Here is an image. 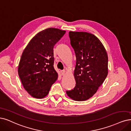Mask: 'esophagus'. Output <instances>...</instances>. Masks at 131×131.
I'll use <instances>...</instances> for the list:
<instances>
[{"instance_id": "esophagus-1", "label": "esophagus", "mask_w": 131, "mask_h": 131, "mask_svg": "<svg viewBox=\"0 0 131 131\" xmlns=\"http://www.w3.org/2000/svg\"><path fill=\"white\" fill-rule=\"evenodd\" d=\"M61 75H64L66 73V71L65 70H63V71H61Z\"/></svg>"}]
</instances>
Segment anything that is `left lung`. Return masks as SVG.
Returning <instances> with one entry per match:
<instances>
[{"instance_id":"left-lung-1","label":"left lung","mask_w":131,"mask_h":131,"mask_svg":"<svg viewBox=\"0 0 131 131\" xmlns=\"http://www.w3.org/2000/svg\"><path fill=\"white\" fill-rule=\"evenodd\" d=\"M69 37L76 56V84L66 93L73 100L85 101L93 96L108 74L107 53L102 42L92 34L70 31Z\"/></svg>"}]
</instances>
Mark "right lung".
<instances>
[{
  "instance_id": "1",
  "label": "right lung",
  "mask_w": 131,
  "mask_h": 131,
  "mask_svg": "<svg viewBox=\"0 0 131 131\" xmlns=\"http://www.w3.org/2000/svg\"><path fill=\"white\" fill-rule=\"evenodd\" d=\"M65 32L46 28L33 37L23 52L18 74L24 89L33 98H45L58 79L53 67V47Z\"/></svg>"
}]
</instances>
